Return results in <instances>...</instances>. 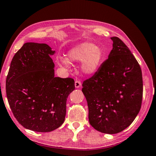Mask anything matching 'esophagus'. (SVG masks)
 Here are the masks:
<instances>
[{
    "label": "esophagus",
    "mask_w": 156,
    "mask_h": 156,
    "mask_svg": "<svg viewBox=\"0 0 156 156\" xmlns=\"http://www.w3.org/2000/svg\"><path fill=\"white\" fill-rule=\"evenodd\" d=\"M75 88H80V87L81 86V81H78V80L75 81Z\"/></svg>",
    "instance_id": "1"
}]
</instances>
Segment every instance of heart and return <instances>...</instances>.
<instances>
[{"label":"heart","mask_w":156,"mask_h":156,"mask_svg":"<svg viewBox=\"0 0 156 156\" xmlns=\"http://www.w3.org/2000/svg\"><path fill=\"white\" fill-rule=\"evenodd\" d=\"M71 62H82L81 70L86 75H92L97 72L101 64L104 53L101 48L90 42H83L71 48L67 54ZM59 65L69 66V62L66 58L58 59Z\"/></svg>","instance_id":"heart-1"}]
</instances>
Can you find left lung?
I'll use <instances>...</instances> for the list:
<instances>
[{"label":"left lung","instance_id":"1","mask_svg":"<svg viewBox=\"0 0 156 156\" xmlns=\"http://www.w3.org/2000/svg\"><path fill=\"white\" fill-rule=\"evenodd\" d=\"M108 59L83 82L89 122L100 132L114 134L132 123L140 110L143 93L142 70L129 48L112 37Z\"/></svg>","mask_w":156,"mask_h":156}]
</instances>
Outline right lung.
<instances>
[{
	"label": "right lung",
	"instance_id": "1",
	"mask_svg": "<svg viewBox=\"0 0 156 156\" xmlns=\"http://www.w3.org/2000/svg\"><path fill=\"white\" fill-rule=\"evenodd\" d=\"M46 44L27 42L11 62L6 80V94L19 123L38 132H48L63 124L66 100L75 90L73 79L55 77Z\"/></svg>",
	"mask_w": 156,
	"mask_h": 156
}]
</instances>
